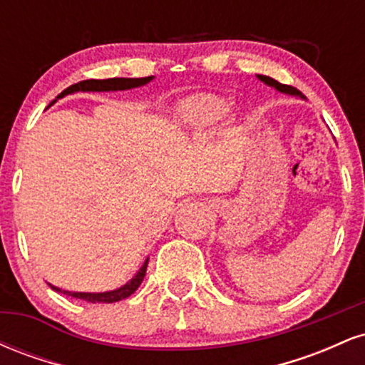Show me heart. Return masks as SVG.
<instances>
[{"mask_svg":"<svg viewBox=\"0 0 365 365\" xmlns=\"http://www.w3.org/2000/svg\"><path fill=\"white\" fill-rule=\"evenodd\" d=\"M228 103L215 96H199L183 104L182 118L194 128L209 127L220 121L228 113Z\"/></svg>","mask_w":365,"mask_h":365,"instance_id":"1","label":"heart"}]
</instances>
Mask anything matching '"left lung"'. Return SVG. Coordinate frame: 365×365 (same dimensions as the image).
Instances as JSON below:
<instances>
[{
	"instance_id": "left-lung-1",
	"label": "left lung",
	"mask_w": 365,
	"mask_h": 365,
	"mask_svg": "<svg viewBox=\"0 0 365 365\" xmlns=\"http://www.w3.org/2000/svg\"><path fill=\"white\" fill-rule=\"evenodd\" d=\"M259 78H261V81L264 82V83H267V86H271V87H274L276 91H279V92H287V94H295V96H302V92H300L299 89H297V87H292V86H287V83H279L278 81H274V78H271V77H266V75H257Z\"/></svg>"
}]
</instances>
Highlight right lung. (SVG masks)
Wrapping results in <instances>:
<instances>
[{
    "instance_id": "obj_1",
    "label": "right lung",
    "mask_w": 365,
    "mask_h": 365,
    "mask_svg": "<svg viewBox=\"0 0 365 365\" xmlns=\"http://www.w3.org/2000/svg\"><path fill=\"white\" fill-rule=\"evenodd\" d=\"M153 81V77H142V78H106V81H96V78H91V81H82V82H77L73 83V86H70L68 89H65L61 92L58 98H61V96L65 94H70V92H77V91H125V89H133V87H140L144 86V83H148ZM145 269H148V259H145V262L142 264L140 271L135 274V278L132 279V282L125 284V287L118 288V290H113V292H104V293H82V292H66V290H60V288L53 287V284H49V287L53 288V290L60 292V293H65V295L68 297H73V299H81V300H86V302H101V304H113V302H118V300H123L127 299V297L132 295L133 292L137 290V288L140 287L142 279H144L145 276Z\"/></svg>"
}]
</instances>
